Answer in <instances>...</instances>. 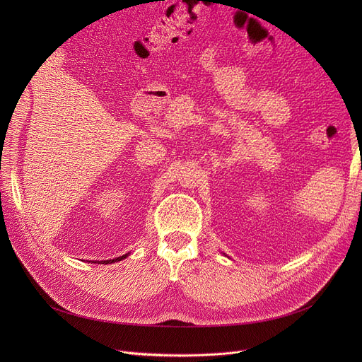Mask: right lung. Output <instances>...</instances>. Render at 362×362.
<instances>
[{"mask_svg": "<svg viewBox=\"0 0 362 362\" xmlns=\"http://www.w3.org/2000/svg\"><path fill=\"white\" fill-rule=\"evenodd\" d=\"M127 255H128V254H125V255H122V257H117V258H115V259H108L107 262H116V261H120V259H124V258H127Z\"/></svg>", "mask_w": 362, "mask_h": 362, "instance_id": "obj_1", "label": "right lung"}]
</instances>
